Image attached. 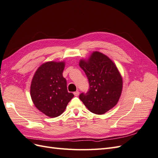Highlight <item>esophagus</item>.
<instances>
[{
	"mask_svg": "<svg viewBox=\"0 0 158 158\" xmlns=\"http://www.w3.org/2000/svg\"><path fill=\"white\" fill-rule=\"evenodd\" d=\"M73 94H74L75 96H78L79 94V91H75V92L73 93Z\"/></svg>",
	"mask_w": 158,
	"mask_h": 158,
	"instance_id": "esophagus-1",
	"label": "esophagus"
}]
</instances>
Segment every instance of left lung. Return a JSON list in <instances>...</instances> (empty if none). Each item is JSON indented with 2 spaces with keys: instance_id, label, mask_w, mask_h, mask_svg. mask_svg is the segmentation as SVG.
<instances>
[{
  "instance_id": "1",
  "label": "left lung",
  "mask_w": 158,
  "mask_h": 158,
  "mask_svg": "<svg viewBox=\"0 0 158 158\" xmlns=\"http://www.w3.org/2000/svg\"><path fill=\"white\" fill-rule=\"evenodd\" d=\"M79 66L89 83V90L80 94V100L91 112L105 114L118 102L121 94L123 80L118 68L99 52H94L87 61L81 60Z\"/></svg>"
}]
</instances>
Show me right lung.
I'll return each mask as SVG.
<instances>
[{
    "instance_id": "1",
    "label": "right lung",
    "mask_w": 158,
    "mask_h": 158,
    "mask_svg": "<svg viewBox=\"0 0 158 158\" xmlns=\"http://www.w3.org/2000/svg\"><path fill=\"white\" fill-rule=\"evenodd\" d=\"M64 62H48L35 72L31 85V97L36 108L50 118L62 114L74 96L68 93L63 77Z\"/></svg>"
}]
</instances>
